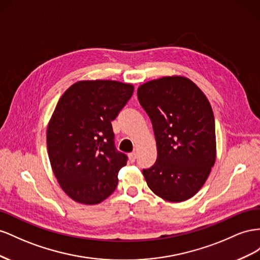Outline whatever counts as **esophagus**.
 Returning a JSON list of instances; mask_svg holds the SVG:
<instances>
[{
  "label": "esophagus",
  "instance_id": "obj_1",
  "mask_svg": "<svg viewBox=\"0 0 260 260\" xmlns=\"http://www.w3.org/2000/svg\"><path fill=\"white\" fill-rule=\"evenodd\" d=\"M128 157H129V161L133 163V162H135V161H136L137 154H136V152H132V153H129V154H128Z\"/></svg>",
  "mask_w": 260,
  "mask_h": 260
}]
</instances>
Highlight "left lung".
Returning a JSON list of instances; mask_svg holds the SVG:
<instances>
[{"mask_svg": "<svg viewBox=\"0 0 260 260\" xmlns=\"http://www.w3.org/2000/svg\"><path fill=\"white\" fill-rule=\"evenodd\" d=\"M157 142L154 165L144 169L149 188L168 202H184L202 188L216 161V127L210 103L191 80L163 77L138 88Z\"/></svg>", "mask_w": 260, "mask_h": 260, "instance_id": "obj_1", "label": "left lung"}]
</instances>
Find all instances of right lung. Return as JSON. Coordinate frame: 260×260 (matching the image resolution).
Masks as SVG:
<instances>
[{"instance_id": "obj_1", "label": "right lung", "mask_w": 260, "mask_h": 260, "mask_svg": "<svg viewBox=\"0 0 260 260\" xmlns=\"http://www.w3.org/2000/svg\"><path fill=\"white\" fill-rule=\"evenodd\" d=\"M134 87L114 80H85L58 100L47 129L52 170L62 189L80 204L95 205L117 186L127 155L116 150L112 122Z\"/></svg>"}]
</instances>
